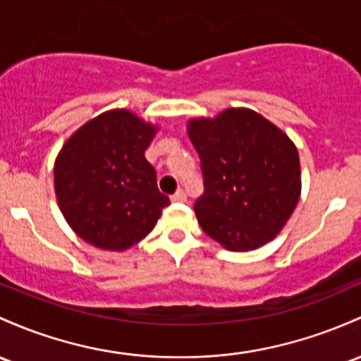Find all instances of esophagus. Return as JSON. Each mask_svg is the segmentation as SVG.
<instances>
[{"label":"esophagus","mask_w":361,"mask_h":361,"mask_svg":"<svg viewBox=\"0 0 361 361\" xmlns=\"http://www.w3.org/2000/svg\"><path fill=\"white\" fill-rule=\"evenodd\" d=\"M173 202H187V192L185 190H178L174 195H171Z\"/></svg>","instance_id":"34e87169"}]
</instances>
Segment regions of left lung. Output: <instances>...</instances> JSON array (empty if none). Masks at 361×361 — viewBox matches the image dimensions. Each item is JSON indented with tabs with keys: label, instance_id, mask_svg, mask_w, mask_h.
Segmentation results:
<instances>
[{
	"label": "left lung",
	"instance_id": "8db88e82",
	"mask_svg": "<svg viewBox=\"0 0 361 361\" xmlns=\"http://www.w3.org/2000/svg\"><path fill=\"white\" fill-rule=\"evenodd\" d=\"M204 193L193 211L205 233L233 252L262 247L283 229L302 190L295 144L252 109L192 120Z\"/></svg>",
	"mask_w": 361,
	"mask_h": 361
}]
</instances>
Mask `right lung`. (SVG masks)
Listing matches in <instances>:
<instances>
[{
    "label": "right lung",
    "mask_w": 361,
    "mask_h": 361,
    "mask_svg": "<svg viewBox=\"0 0 361 361\" xmlns=\"http://www.w3.org/2000/svg\"><path fill=\"white\" fill-rule=\"evenodd\" d=\"M156 126L125 109L78 128L54 164L58 205L75 233L102 250H126L149 235L169 205L145 159Z\"/></svg>",
    "instance_id": "obj_1"
}]
</instances>
